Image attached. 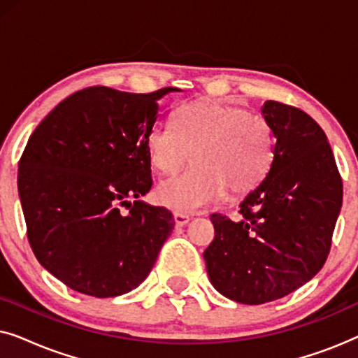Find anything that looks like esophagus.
I'll use <instances>...</instances> for the list:
<instances>
[{
  "label": "esophagus",
  "instance_id": "esophagus-1",
  "mask_svg": "<svg viewBox=\"0 0 358 358\" xmlns=\"http://www.w3.org/2000/svg\"><path fill=\"white\" fill-rule=\"evenodd\" d=\"M174 222H176V227H185V224L190 222V217L187 213L174 212Z\"/></svg>",
  "mask_w": 358,
  "mask_h": 358
}]
</instances>
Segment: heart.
Segmentation results:
<instances>
[{
	"label": "heart",
	"mask_w": 358,
	"mask_h": 358,
	"mask_svg": "<svg viewBox=\"0 0 358 358\" xmlns=\"http://www.w3.org/2000/svg\"><path fill=\"white\" fill-rule=\"evenodd\" d=\"M176 129L158 124L148 131L146 150L161 174L182 171L192 155L195 168L180 178L163 180L156 199L164 207L194 212L228 192H252L273 163L271 125L261 115L223 101L200 99L174 112Z\"/></svg>",
	"instance_id": "heart-1"
}]
</instances>
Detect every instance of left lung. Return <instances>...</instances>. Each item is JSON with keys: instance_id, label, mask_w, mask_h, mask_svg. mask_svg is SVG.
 I'll return each instance as SVG.
<instances>
[{"instance_id": "1", "label": "left lung", "mask_w": 358, "mask_h": 358, "mask_svg": "<svg viewBox=\"0 0 358 358\" xmlns=\"http://www.w3.org/2000/svg\"><path fill=\"white\" fill-rule=\"evenodd\" d=\"M273 163L239 205L238 222L212 213L203 259L229 300L262 305L295 292L324 266L342 207V179L326 134L306 112L267 101Z\"/></svg>"}]
</instances>
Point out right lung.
<instances>
[{
    "label": "right lung",
    "instance_id": "obj_1",
    "mask_svg": "<svg viewBox=\"0 0 358 358\" xmlns=\"http://www.w3.org/2000/svg\"><path fill=\"white\" fill-rule=\"evenodd\" d=\"M171 91L179 90L86 87L62 101L24 148L17 189L29 244L73 290L97 298L134 290L173 233L168 208L129 200L153 185L146 136Z\"/></svg>",
    "mask_w": 358,
    "mask_h": 358
}]
</instances>
